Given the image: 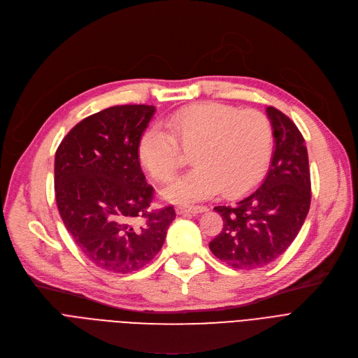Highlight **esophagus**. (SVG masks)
<instances>
[{
  "label": "esophagus",
  "mask_w": 358,
  "mask_h": 358,
  "mask_svg": "<svg viewBox=\"0 0 358 358\" xmlns=\"http://www.w3.org/2000/svg\"><path fill=\"white\" fill-rule=\"evenodd\" d=\"M206 206L203 205H179L176 208V213L179 215L182 214H201V213H205L206 211Z\"/></svg>",
  "instance_id": "1"
}]
</instances>
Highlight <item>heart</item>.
Here are the masks:
<instances>
[{
    "label": "heart",
    "instance_id": "b5f03b06",
    "mask_svg": "<svg viewBox=\"0 0 358 358\" xmlns=\"http://www.w3.org/2000/svg\"><path fill=\"white\" fill-rule=\"evenodd\" d=\"M167 131L147 130L138 143V159L155 179L169 183L192 153L194 171L171 185L164 196L192 202L218 194L237 196L264 176L273 153L271 122L257 110H240L218 102H201L169 117ZM182 150L180 151V149Z\"/></svg>",
    "mask_w": 358,
    "mask_h": 358
}]
</instances>
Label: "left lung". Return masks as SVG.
Listing matches in <instances>:
<instances>
[{
    "mask_svg": "<svg viewBox=\"0 0 358 358\" xmlns=\"http://www.w3.org/2000/svg\"><path fill=\"white\" fill-rule=\"evenodd\" d=\"M275 150L263 183L234 205L215 206L224 225L209 243L213 255L233 268L263 267L296 238L310 206V173L303 136L287 115L266 108Z\"/></svg>",
    "mask_w": 358,
    "mask_h": 358,
    "instance_id": "left-lung-1",
    "label": "left lung"
}]
</instances>
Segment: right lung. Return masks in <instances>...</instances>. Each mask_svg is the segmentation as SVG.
<instances>
[{"mask_svg":"<svg viewBox=\"0 0 358 358\" xmlns=\"http://www.w3.org/2000/svg\"><path fill=\"white\" fill-rule=\"evenodd\" d=\"M156 108L117 105L78 122L55 156L59 214L96 267L131 273L159 253L176 218L150 208L155 189L140 167L138 143Z\"/></svg>","mask_w":358,"mask_h":358,"instance_id":"1","label":"right lung"}]
</instances>
